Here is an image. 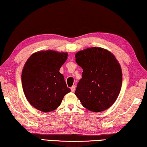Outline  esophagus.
I'll list each match as a JSON object with an SVG mask.
<instances>
[{
	"instance_id": "1",
	"label": "esophagus",
	"mask_w": 147,
	"mask_h": 147,
	"mask_svg": "<svg viewBox=\"0 0 147 147\" xmlns=\"http://www.w3.org/2000/svg\"><path fill=\"white\" fill-rule=\"evenodd\" d=\"M75 88H76V86L75 85H74V86H72V87L71 88V91L72 92H74V90H75Z\"/></svg>"
}]
</instances>
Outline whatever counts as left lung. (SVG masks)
Returning a JSON list of instances; mask_svg holds the SVG:
<instances>
[{"instance_id":"8db88e82","label":"left lung","mask_w":147,"mask_h":147,"mask_svg":"<svg viewBox=\"0 0 147 147\" xmlns=\"http://www.w3.org/2000/svg\"><path fill=\"white\" fill-rule=\"evenodd\" d=\"M75 58L83 72L74 94L90 111L109 109L117 100L122 86V70L117 59L100 47L78 51Z\"/></svg>"}]
</instances>
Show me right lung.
I'll return each mask as SVG.
<instances>
[{
	"label": "right lung",
	"instance_id": "right-lung-1",
	"mask_svg": "<svg viewBox=\"0 0 147 147\" xmlns=\"http://www.w3.org/2000/svg\"><path fill=\"white\" fill-rule=\"evenodd\" d=\"M67 56V53L48 50L32 54L26 61L22 72V88L30 104L38 111L55 110L71 92L59 72Z\"/></svg>",
	"mask_w": 147,
	"mask_h": 147
}]
</instances>
